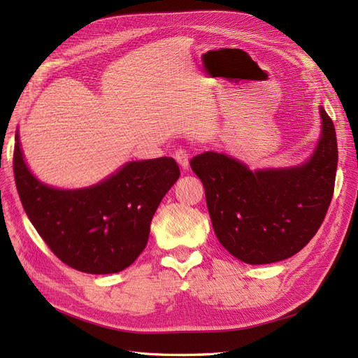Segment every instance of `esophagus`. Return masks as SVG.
<instances>
[{
    "label": "esophagus",
    "instance_id": "obj_1",
    "mask_svg": "<svg viewBox=\"0 0 358 358\" xmlns=\"http://www.w3.org/2000/svg\"><path fill=\"white\" fill-rule=\"evenodd\" d=\"M175 159L182 170H187L189 167V154L185 149H178L175 152Z\"/></svg>",
    "mask_w": 358,
    "mask_h": 358
}]
</instances>
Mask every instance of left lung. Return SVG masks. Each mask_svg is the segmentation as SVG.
Returning <instances> with one entry per match:
<instances>
[{
	"label": "left lung",
	"instance_id": "obj_1",
	"mask_svg": "<svg viewBox=\"0 0 358 358\" xmlns=\"http://www.w3.org/2000/svg\"><path fill=\"white\" fill-rule=\"evenodd\" d=\"M321 134L301 164L251 170L230 155L208 150L191 159L200 178L220 243L246 264L282 262L305 248L333 197L338 142L320 106Z\"/></svg>",
	"mask_w": 358,
	"mask_h": 358
}]
</instances>
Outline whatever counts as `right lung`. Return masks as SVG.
<instances>
[{"label": "right lung", "mask_w": 358, "mask_h": 358, "mask_svg": "<svg viewBox=\"0 0 358 358\" xmlns=\"http://www.w3.org/2000/svg\"><path fill=\"white\" fill-rule=\"evenodd\" d=\"M16 188L31 224L62 263L91 275L117 273L146 248L150 221L179 179L169 157L128 161L91 187L64 189L37 179L19 131L13 157Z\"/></svg>", "instance_id": "obj_1"}]
</instances>
